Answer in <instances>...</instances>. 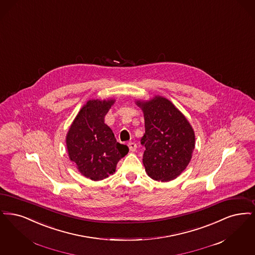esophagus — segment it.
<instances>
[{"label":"esophagus","mask_w":255,"mask_h":255,"mask_svg":"<svg viewBox=\"0 0 255 255\" xmlns=\"http://www.w3.org/2000/svg\"><path fill=\"white\" fill-rule=\"evenodd\" d=\"M128 148H129L130 151H135V150H136V147H137L136 144L133 143V142H129V143L128 144Z\"/></svg>","instance_id":"34e87169"}]
</instances>
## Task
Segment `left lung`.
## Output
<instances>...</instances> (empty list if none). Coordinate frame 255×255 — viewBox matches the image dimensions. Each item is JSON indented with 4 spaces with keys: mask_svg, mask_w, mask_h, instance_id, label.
<instances>
[{
    "mask_svg": "<svg viewBox=\"0 0 255 255\" xmlns=\"http://www.w3.org/2000/svg\"><path fill=\"white\" fill-rule=\"evenodd\" d=\"M143 111L145 147L143 164L146 174L161 182L177 178L188 166L195 147V133L186 116L163 96L137 100Z\"/></svg>",
    "mask_w": 255,
    "mask_h": 255,
    "instance_id": "8db88e82",
    "label": "left lung"
}]
</instances>
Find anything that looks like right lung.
Instances as JSON below:
<instances>
[{
	"mask_svg": "<svg viewBox=\"0 0 255 255\" xmlns=\"http://www.w3.org/2000/svg\"><path fill=\"white\" fill-rule=\"evenodd\" d=\"M115 99H90L82 107L66 136L67 153L78 171L92 181L109 177L128 147L116 141L105 116Z\"/></svg>",
	"mask_w": 255,
	"mask_h": 255,
	"instance_id": "right-lung-1",
	"label": "right lung"
}]
</instances>
